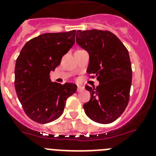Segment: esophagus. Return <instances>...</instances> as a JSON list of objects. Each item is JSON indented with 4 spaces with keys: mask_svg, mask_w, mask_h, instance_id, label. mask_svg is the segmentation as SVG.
<instances>
[{
    "mask_svg": "<svg viewBox=\"0 0 156 156\" xmlns=\"http://www.w3.org/2000/svg\"><path fill=\"white\" fill-rule=\"evenodd\" d=\"M84 89V87H83V86L81 85H78V91H81L82 90H83Z\"/></svg>",
    "mask_w": 156,
    "mask_h": 156,
    "instance_id": "esophagus-1",
    "label": "esophagus"
}]
</instances>
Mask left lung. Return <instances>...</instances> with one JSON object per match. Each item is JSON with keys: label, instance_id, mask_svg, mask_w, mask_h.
<instances>
[{"label": "left lung", "instance_id": "left-lung-1", "mask_svg": "<svg viewBox=\"0 0 156 156\" xmlns=\"http://www.w3.org/2000/svg\"><path fill=\"white\" fill-rule=\"evenodd\" d=\"M76 42L90 56L88 75L100 82L96 87H85L90 99L83 108L93 121L112 123L123 113L129 100L132 68L128 50L108 30H79Z\"/></svg>", "mask_w": 156, "mask_h": 156}]
</instances>
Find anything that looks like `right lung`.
<instances>
[{
	"instance_id": "obj_1",
	"label": "right lung",
	"mask_w": 156,
	"mask_h": 156,
	"mask_svg": "<svg viewBox=\"0 0 156 156\" xmlns=\"http://www.w3.org/2000/svg\"><path fill=\"white\" fill-rule=\"evenodd\" d=\"M76 30L45 33L27 42L17 58L14 87L25 113L46 124L63 113L67 98L77 90L74 83H52L50 72L75 42Z\"/></svg>"
}]
</instances>
